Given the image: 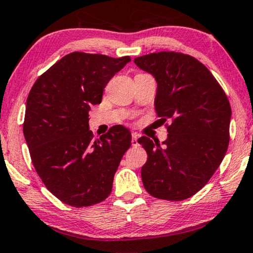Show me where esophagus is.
<instances>
[{
  "instance_id": "obj_1",
  "label": "esophagus",
  "mask_w": 253,
  "mask_h": 253,
  "mask_svg": "<svg viewBox=\"0 0 253 253\" xmlns=\"http://www.w3.org/2000/svg\"><path fill=\"white\" fill-rule=\"evenodd\" d=\"M138 137H139L138 133H136V132L132 133V139H131V144L132 145L138 144V141H137V139H138Z\"/></svg>"
}]
</instances>
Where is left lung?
I'll use <instances>...</instances> for the list:
<instances>
[{
    "label": "left lung",
    "instance_id": "8db88e82",
    "mask_svg": "<svg viewBox=\"0 0 253 253\" xmlns=\"http://www.w3.org/2000/svg\"><path fill=\"white\" fill-rule=\"evenodd\" d=\"M133 62L157 82V116L172 121L162 145L145 136L138 138L148 154L143 185L156 198H190L210 180L226 154L229 99L208 68L192 56L161 51Z\"/></svg>",
    "mask_w": 253,
    "mask_h": 253
}]
</instances>
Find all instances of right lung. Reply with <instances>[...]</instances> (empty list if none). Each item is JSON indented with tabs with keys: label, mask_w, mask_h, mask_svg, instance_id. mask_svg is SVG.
I'll return each mask as SVG.
<instances>
[{
	"label": "right lung",
	"mask_w": 253,
	"mask_h": 253,
	"mask_svg": "<svg viewBox=\"0 0 253 253\" xmlns=\"http://www.w3.org/2000/svg\"><path fill=\"white\" fill-rule=\"evenodd\" d=\"M130 61L71 52L41 75L28 95L23 133L31 162L46 189L65 204L90 207L110 195L131 133L115 126L93 139L89 111Z\"/></svg>",
	"instance_id": "add662e5"
}]
</instances>
